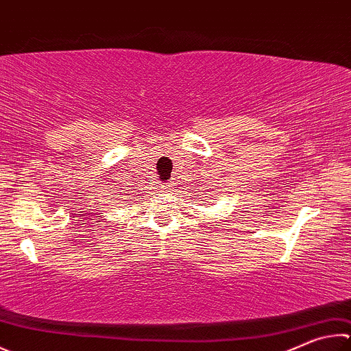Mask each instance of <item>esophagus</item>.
Instances as JSON below:
<instances>
[{"mask_svg": "<svg viewBox=\"0 0 351 351\" xmlns=\"http://www.w3.org/2000/svg\"><path fill=\"white\" fill-rule=\"evenodd\" d=\"M161 190H162V192H165V193H167V192H173V182H167V184H165V186H162L161 187Z\"/></svg>", "mask_w": 351, "mask_h": 351, "instance_id": "34e87169", "label": "esophagus"}]
</instances>
